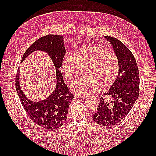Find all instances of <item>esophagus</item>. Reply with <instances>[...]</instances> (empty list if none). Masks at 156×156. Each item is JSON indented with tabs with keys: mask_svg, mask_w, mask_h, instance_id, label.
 <instances>
[{
	"mask_svg": "<svg viewBox=\"0 0 156 156\" xmlns=\"http://www.w3.org/2000/svg\"><path fill=\"white\" fill-rule=\"evenodd\" d=\"M76 98H80V99H85L87 97H84V96H81V95H75Z\"/></svg>",
	"mask_w": 156,
	"mask_h": 156,
	"instance_id": "esophagus-1",
	"label": "esophagus"
}]
</instances>
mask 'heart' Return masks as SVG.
<instances>
[{
  "mask_svg": "<svg viewBox=\"0 0 156 156\" xmlns=\"http://www.w3.org/2000/svg\"><path fill=\"white\" fill-rule=\"evenodd\" d=\"M83 69L86 78L73 86L72 90L87 96L94 93L98 87L105 89L113 83L118 74L119 59L114 52L101 45L87 44L76 49L73 59L66 57L61 64L63 75L70 84L78 80Z\"/></svg>",
  "mask_w": 156,
  "mask_h": 156,
  "instance_id": "b5f03b06",
  "label": "heart"
}]
</instances>
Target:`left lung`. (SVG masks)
Here are the masks:
<instances>
[{
  "label": "left lung",
  "instance_id": "left-lung-1",
  "mask_svg": "<svg viewBox=\"0 0 156 156\" xmlns=\"http://www.w3.org/2000/svg\"><path fill=\"white\" fill-rule=\"evenodd\" d=\"M110 43L119 59L117 77L106 94L111 97L109 101L102 97L92 119L97 124L109 127L123 119L137 100L140 74L136 60L131 51L119 39L104 36Z\"/></svg>",
  "mask_w": 156,
  "mask_h": 156
}]
</instances>
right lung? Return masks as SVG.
<instances>
[{"label":"right lung","instance_id":"1","mask_svg":"<svg viewBox=\"0 0 156 156\" xmlns=\"http://www.w3.org/2000/svg\"><path fill=\"white\" fill-rule=\"evenodd\" d=\"M64 39L61 35L44 36L27 49L21 59L23 62L29 54L35 51L45 52L50 57L55 68L56 85L54 90L49 97L40 101L29 100L20 85L19 68L16 76V90L25 111L29 118L37 125L49 130L57 129L64 124L67 119L69 105L74 97L64 83L59 69L66 51Z\"/></svg>","mask_w":156,"mask_h":156}]
</instances>
